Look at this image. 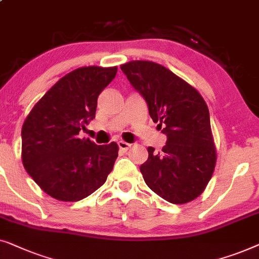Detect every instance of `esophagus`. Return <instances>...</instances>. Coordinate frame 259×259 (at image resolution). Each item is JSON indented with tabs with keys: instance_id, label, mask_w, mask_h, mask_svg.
<instances>
[{
	"instance_id": "1",
	"label": "esophagus",
	"mask_w": 259,
	"mask_h": 259,
	"mask_svg": "<svg viewBox=\"0 0 259 259\" xmlns=\"http://www.w3.org/2000/svg\"><path fill=\"white\" fill-rule=\"evenodd\" d=\"M130 147H131V144L126 143V142H124V141H119L118 142V148L121 149L122 151H128Z\"/></svg>"
}]
</instances>
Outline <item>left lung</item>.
<instances>
[{"label":"left lung","instance_id":"8db88e82","mask_svg":"<svg viewBox=\"0 0 259 259\" xmlns=\"http://www.w3.org/2000/svg\"><path fill=\"white\" fill-rule=\"evenodd\" d=\"M121 69L166 135L162 152L148 148L149 157L141 165L145 183L172 204L194 201L205 190L217 161L205 101L197 89L155 62L130 61Z\"/></svg>","mask_w":259,"mask_h":259}]
</instances>
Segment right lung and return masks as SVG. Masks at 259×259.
Instances as JSON below:
<instances>
[{"label":"right lung","mask_w":259,"mask_h":259,"mask_svg":"<svg viewBox=\"0 0 259 259\" xmlns=\"http://www.w3.org/2000/svg\"><path fill=\"white\" fill-rule=\"evenodd\" d=\"M117 67H82L63 76L34 105L22 126V162L46 194L63 202L88 197L107 181L118 156L111 142L79 138L95 118L98 95Z\"/></svg>","instance_id":"add662e5"}]
</instances>
